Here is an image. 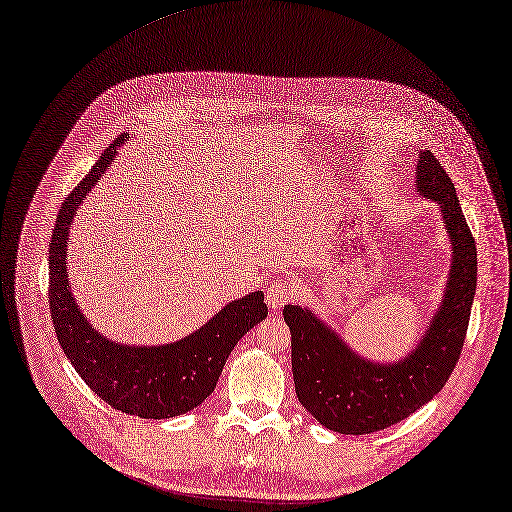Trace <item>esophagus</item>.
<instances>
[{
	"instance_id": "34e87169",
	"label": "esophagus",
	"mask_w": 512,
	"mask_h": 512,
	"mask_svg": "<svg viewBox=\"0 0 512 512\" xmlns=\"http://www.w3.org/2000/svg\"><path fill=\"white\" fill-rule=\"evenodd\" d=\"M294 286L292 284H288V282H282V280H278V282H274L268 290H266V302H268V306H270V310H280L286 302H290L292 298H294Z\"/></svg>"
}]
</instances>
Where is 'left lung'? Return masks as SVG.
I'll list each match as a JSON object with an SVG mask.
<instances>
[{
	"label": "left lung",
	"instance_id": "8db88e82",
	"mask_svg": "<svg viewBox=\"0 0 512 512\" xmlns=\"http://www.w3.org/2000/svg\"><path fill=\"white\" fill-rule=\"evenodd\" d=\"M415 192L437 204L451 264L437 310L405 355L371 359L312 308L284 306L296 395L320 425L341 435L375 433L421 409L443 389L463 349L477 288V248L455 184L431 151L417 155Z\"/></svg>",
	"mask_w": 512,
	"mask_h": 512
}]
</instances>
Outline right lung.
Here are the masks:
<instances>
[{"instance_id": "right-lung-1", "label": "right lung", "mask_w": 512, "mask_h": 512, "mask_svg": "<svg viewBox=\"0 0 512 512\" xmlns=\"http://www.w3.org/2000/svg\"><path fill=\"white\" fill-rule=\"evenodd\" d=\"M129 137L121 135L63 200L49 242V306L61 349L81 379L113 409L143 419L178 417L214 391L234 345L268 316L264 294L228 302L198 330L161 345L103 336L81 312L69 284L67 242L79 206L115 163Z\"/></svg>"}]
</instances>
